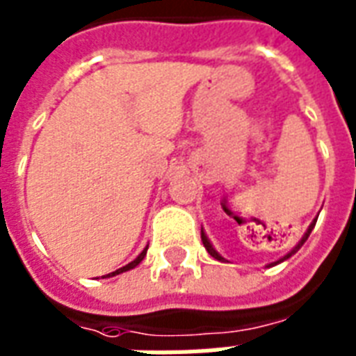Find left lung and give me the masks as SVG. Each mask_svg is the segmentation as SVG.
<instances>
[{
	"label": "left lung",
	"mask_w": 356,
	"mask_h": 356,
	"mask_svg": "<svg viewBox=\"0 0 356 356\" xmlns=\"http://www.w3.org/2000/svg\"><path fill=\"white\" fill-rule=\"evenodd\" d=\"M316 220H318V218H316ZM316 220H314V222H312V223H310L309 229H307V233H305L303 238L299 240L298 245H296V248H293L292 251H288V253L284 254L282 259H279V260H275V262H271V264H268V268H271V266H275V264H281V262H284V260H286V259H290L292 254L298 253L299 249H301V245H303V243L307 242V238L310 236V233H312V229H314V225H316ZM201 240H203V245H205V249H207V251H209V254H211V257H214V259L220 260V262H229V260L223 259L222 254L218 253L216 249H214V245H212V243H211V240H209V236H207V234H205V231H203V227H201Z\"/></svg>",
	"instance_id": "8db88e82"
}]
</instances>
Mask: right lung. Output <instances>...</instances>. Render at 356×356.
I'll list each match as a JSON object with an SVG mask.
<instances>
[{
  "mask_svg": "<svg viewBox=\"0 0 356 356\" xmlns=\"http://www.w3.org/2000/svg\"><path fill=\"white\" fill-rule=\"evenodd\" d=\"M145 253H147V248L144 249V251H142V253L138 254V257H136V259L133 260V262H129V264H125L123 266V268H120V270H116V271H113V273H107V275H103L105 277V279H107V277H114V275H120V273H123V271H129V270H133V268H136V266L140 264V262H142V260H144V257H145Z\"/></svg>",
  "mask_w": 356,
  "mask_h": 356,
  "instance_id": "right-lung-1",
  "label": "right lung"
}]
</instances>
